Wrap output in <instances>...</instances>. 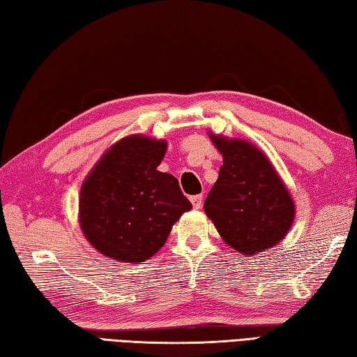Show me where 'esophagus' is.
I'll return each mask as SVG.
<instances>
[{"label": "esophagus", "instance_id": "esophagus-1", "mask_svg": "<svg viewBox=\"0 0 357 357\" xmlns=\"http://www.w3.org/2000/svg\"><path fill=\"white\" fill-rule=\"evenodd\" d=\"M190 200H191V204H192L194 208H196V210L202 208V196H192Z\"/></svg>", "mask_w": 357, "mask_h": 357}]
</instances>
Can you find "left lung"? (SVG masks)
I'll list each match as a JSON object with an SVG mask.
<instances>
[{
    "instance_id": "left-lung-1",
    "label": "left lung",
    "mask_w": 357,
    "mask_h": 357,
    "mask_svg": "<svg viewBox=\"0 0 357 357\" xmlns=\"http://www.w3.org/2000/svg\"><path fill=\"white\" fill-rule=\"evenodd\" d=\"M224 157L218 181L204 210L220 238L234 250L252 257L277 245L295 216V204L264 152L245 139L210 133Z\"/></svg>"
}]
</instances>
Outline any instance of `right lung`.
<instances>
[{
	"label": "right lung",
	"mask_w": 357,
	"mask_h": 357,
	"mask_svg": "<svg viewBox=\"0 0 357 357\" xmlns=\"http://www.w3.org/2000/svg\"><path fill=\"white\" fill-rule=\"evenodd\" d=\"M165 139L130 135L113 144L80 188L79 224L104 257L143 262L153 257L181 214L191 210L171 174L157 167Z\"/></svg>",
	"instance_id": "right-lung-1"
}]
</instances>
